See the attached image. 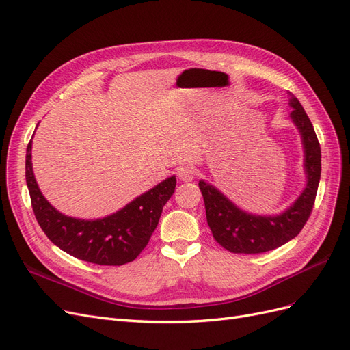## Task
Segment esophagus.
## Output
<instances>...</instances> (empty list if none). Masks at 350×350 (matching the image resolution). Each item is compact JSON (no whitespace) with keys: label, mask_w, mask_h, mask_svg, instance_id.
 <instances>
[{"label":"esophagus","mask_w":350,"mask_h":350,"mask_svg":"<svg viewBox=\"0 0 350 350\" xmlns=\"http://www.w3.org/2000/svg\"><path fill=\"white\" fill-rule=\"evenodd\" d=\"M197 176V171L191 166H181L178 169V178L184 183H191Z\"/></svg>","instance_id":"esophagus-1"}]
</instances>
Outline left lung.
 Segmentation results:
<instances>
[{"label":"left lung","mask_w":350,"mask_h":350,"mask_svg":"<svg viewBox=\"0 0 350 350\" xmlns=\"http://www.w3.org/2000/svg\"><path fill=\"white\" fill-rule=\"evenodd\" d=\"M291 120L299 131L304 147L306 184L299 197L279 215H256L242 210L215 185L200 179L207 224L213 238L234 254H260L289 242L302 230L315 201L321 176V149L314 126L302 105L289 93Z\"/></svg>","instance_id":"8db88e82"}]
</instances>
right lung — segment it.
I'll use <instances>...</instances> for the list:
<instances>
[{
	"label": "right lung",
	"mask_w": 350,
	"mask_h": 350,
	"mask_svg": "<svg viewBox=\"0 0 350 350\" xmlns=\"http://www.w3.org/2000/svg\"><path fill=\"white\" fill-rule=\"evenodd\" d=\"M26 183L35 216L45 235L70 256L99 266H122L144 250L172 197L176 178H166L115 213L100 219L62 215L40 193L31 165V140L26 150Z\"/></svg>",
	"instance_id": "obj_1"
}]
</instances>
